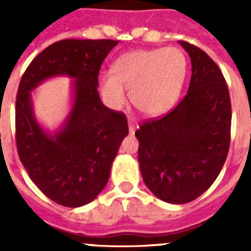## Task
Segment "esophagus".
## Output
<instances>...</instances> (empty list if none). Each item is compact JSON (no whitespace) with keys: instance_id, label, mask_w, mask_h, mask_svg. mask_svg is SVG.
Masks as SVG:
<instances>
[{"instance_id":"1","label":"esophagus","mask_w":251,"mask_h":251,"mask_svg":"<svg viewBox=\"0 0 251 251\" xmlns=\"http://www.w3.org/2000/svg\"><path fill=\"white\" fill-rule=\"evenodd\" d=\"M128 128H129L130 134H133V133H134V130H136V128H137V124L129 121V122H128Z\"/></svg>"}]
</instances>
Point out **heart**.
<instances>
[{
	"label": "heart",
	"mask_w": 251,
	"mask_h": 251,
	"mask_svg": "<svg viewBox=\"0 0 251 251\" xmlns=\"http://www.w3.org/2000/svg\"><path fill=\"white\" fill-rule=\"evenodd\" d=\"M187 74V59L177 48L133 50L115 60L112 73H101L98 83L105 103L117 109L129 88L133 106L147 117L167 112L176 103Z\"/></svg>",
	"instance_id": "obj_1"
}]
</instances>
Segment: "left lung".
<instances>
[{"label":"left lung","instance_id":"1","mask_svg":"<svg viewBox=\"0 0 251 251\" xmlns=\"http://www.w3.org/2000/svg\"><path fill=\"white\" fill-rule=\"evenodd\" d=\"M191 57L187 94L163 117L137 129L146 186L162 201L187 203L214 183L227 157L231 101L225 77L200 48L179 41Z\"/></svg>","mask_w":251,"mask_h":251}]
</instances>
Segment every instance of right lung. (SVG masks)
I'll return each instance as SVG.
<instances>
[{"mask_svg":"<svg viewBox=\"0 0 251 251\" xmlns=\"http://www.w3.org/2000/svg\"><path fill=\"white\" fill-rule=\"evenodd\" d=\"M117 40L66 39L41 51L20 81L15 126L20 161L32 182L65 207L92 202L105 187L113 159L128 134L126 114L109 109L98 93V75ZM75 78V101L63 127L49 135L37 123L30 92L49 77Z\"/></svg>","mask_w":251,"mask_h":251,"instance_id":"add662e5","label":"right lung"}]
</instances>
